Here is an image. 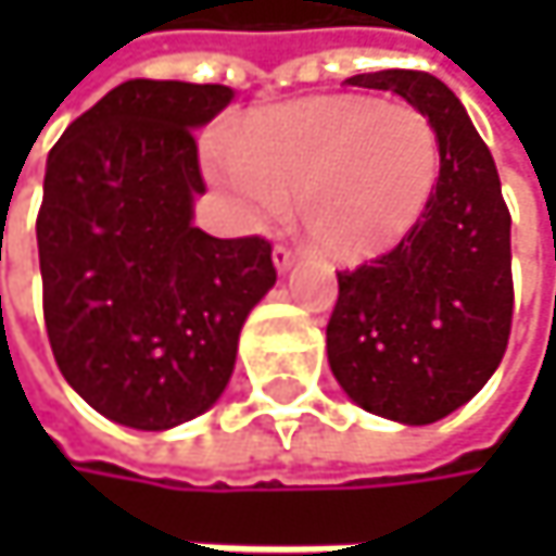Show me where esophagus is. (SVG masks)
<instances>
[{
  "label": "esophagus",
  "instance_id": "34e87169",
  "mask_svg": "<svg viewBox=\"0 0 556 556\" xmlns=\"http://www.w3.org/2000/svg\"><path fill=\"white\" fill-rule=\"evenodd\" d=\"M292 264H295V254H292L286 244H277V248H274V267H277L279 274H289Z\"/></svg>",
  "mask_w": 556,
  "mask_h": 556
}]
</instances>
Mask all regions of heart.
I'll use <instances>...</instances> for the list:
<instances>
[{"instance_id":"b5f03b06","label":"heart","mask_w":556,"mask_h":556,"mask_svg":"<svg viewBox=\"0 0 556 556\" xmlns=\"http://www.w3.org/2000/svg\"><path fill=\"white\" fill-rule=\"evenodd\" d=\"M441 169L431 122L374 96H315L251 115L208 176L251 225L295 212L312 244L338 264L392 251L425 215Z\"/></svg>"}]
</instances>
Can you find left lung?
Wrapping results in <instances>:
<instances>
[{
    "instance_id": "1",
    "label": "left lung",
    "mask_w": 556,
    "mask_h": 556,
    "mask_svg": "<svg viewBox=\"0 0 556 556\" xmlns=\"http://www.w3.org/2000/svg\"><path fill=\"white\" fill-rule=\"evenodd\" d=\"M418 109L441 144V176L418 225L383 257L338 274L328 364L367 412L431 425L496 374L511 328V218L496 164L460 99L431 73L344 79Z\"/></svg>"
}]
</instances>
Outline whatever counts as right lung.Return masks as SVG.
Listing matches in <instances>:
<instances>
[{"mask_svg": "<svg viewBox=\"0 0 556 556\" xmlns=\"http://www.w3.org/2000/svg\"><path fill=\"white\" fill-rule=\"evenodd\" d=\"M235 92L128 79L51 148L38 212L56 367L99 415L167 431L218 402L251 308L274 289L264 238L192 225L205 192L192 131Z\"/></svg>", "mask_w": 556, "mask_h": 556, "instance_id": "1", "label": "right lung"}]
</instances>
